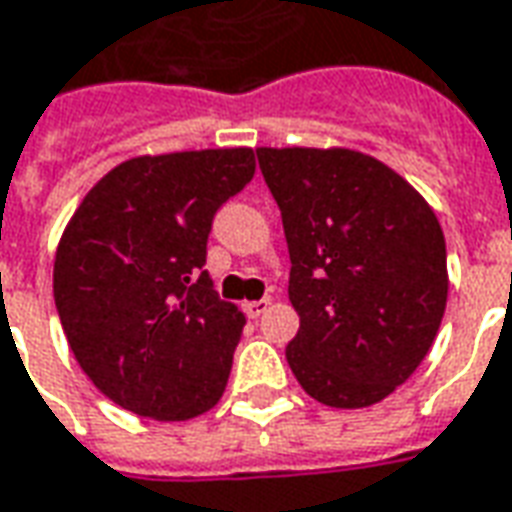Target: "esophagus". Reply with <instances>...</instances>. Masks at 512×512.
<instances>
[{"mask_svg":"<svg viewBox=\"0 0 512 512\" xmlns=\"http://www.w3.org/2000/svg\"><path fill=\"white\" fill-rule=\"evenodd\" d=\"M268 307H271V299H257V302H244V313L249 318H257V316H263L266 313Z\"/></svg>","mask_w":512,"mask_h":512,"instance_id":"1","label":"esophagus"}]
</instances>
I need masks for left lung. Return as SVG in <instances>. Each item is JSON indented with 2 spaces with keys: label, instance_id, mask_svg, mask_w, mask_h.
<instances>
[{
  "label": "left lung",
  "instance_id": "obj_1",
  "mask_svg": "<svg viewBox=\"0 0 512 512\" xmlns=\"http://www.w3.org/2000/svg\"><path fill=\"white\" fill-rule=\"evenodd\" d=\"M257 163L291 255L293 377L321 405H377L441 327L449 274L438 216L405 177L355 149L260 146Z\"/></svg>",
  "mask_w": 512,
  "mask_h": 512
}]
</instances>
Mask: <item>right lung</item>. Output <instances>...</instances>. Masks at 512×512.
Here are the masks:
<instances>
[{
    "mask_svg": "<svg viewBox=\"0 0 512 512\" xmlns=\"http://www.w3.org/2000/svg\"><path fill=\"white\" fill-rule=\"evenodd\" d=\"M255 152L141 155L85 194L55 252V305L80 368L135 416L188 421L221 399L246 318L202 271L213 216Z\"/></svg>",
    "mask_w": 512,
    "mask_h": 512,
    "instance_id": "add662e5",
    "label": "right lung"
}]
</instances>
